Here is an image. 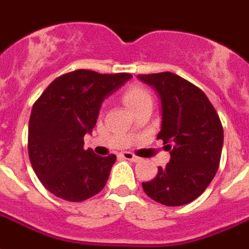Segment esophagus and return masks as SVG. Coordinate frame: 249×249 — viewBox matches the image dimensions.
<instances>
[{
  "label": "esophagus",
  "mask_w": 249,
  "mask_h": 249,
  "mask_svg": "<svg viewBox=\"0 0 249 249\" xmlns=\"http://www.w3.org/2000/svg\"><path fill=\"white\" fill-rule=\"evenodd\" d=\"M122 158L126 159V160H130V161H140V158L135 156V155L131 152H122Z\"/></svg>",
  "instance_id": "1"
}]
</instances>
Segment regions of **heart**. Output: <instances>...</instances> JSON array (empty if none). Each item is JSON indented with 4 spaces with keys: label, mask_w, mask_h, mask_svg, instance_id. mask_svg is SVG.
<instances>
[{
    "label": "heart",
    "mask_w": 249,
    "mask_h": 249,
    "mask_svg": "<svg viewBox=\"0 0 249 249\" xmlns=\"http://www.w3.org/2000/svg\"><path fill=\"white\" fill-rule=\"evenodd\" d=\"M147 101H151V97L144 89L139 87H131L128 88L124 93H123V102L130 110L136 109L138 106L144 104Z\"/></svg>",
    "instance_id": "1"
}]
</instances>
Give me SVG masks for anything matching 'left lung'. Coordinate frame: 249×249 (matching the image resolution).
<instances>
[{
    "label": "left lung",
    "mask_w": 249,
    "mask_h": 249,
    "mask_svg": "<svg viewBox=\"0 0 249 249\" xmlns=\"http://www.w3.org/2000/svg\"><path fill=\"white\" fill-rule=\"evenodd\" d=\"M161 101V130L158 138L171 160L159 167L152 181L143 182L149 198L165 206H182L205 192L219 167L223 127L206 94L171 72L139 74Z\"/></svg>",
    "instance_id": "1"
}]
</instances>
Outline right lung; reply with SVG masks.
<instances>
[{
	"label": "right lung",
	"instance_id": "right-lung-1",
	"mask_svg": "<svg viewBox=\"0 0 249 249\" xmlns=\"http://www.w3.org/2000/svg\"><path fill=\"white\" fill-rule=\"evenodd\" d=\"M130 73L101 74L78 69L48 85L29 121V156L34 172L53 196L81 202L100 193L117 160L84 149L105 98L124 85Z\"/></svg>",
	"mask_w": 249,
	"mask_h": 249
}]
</instances>
